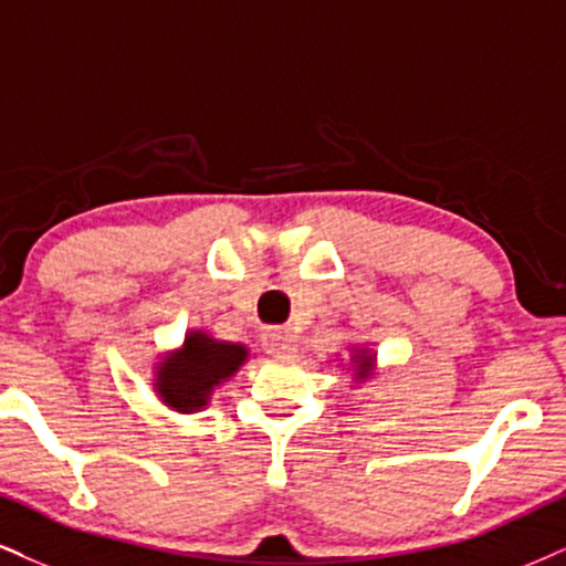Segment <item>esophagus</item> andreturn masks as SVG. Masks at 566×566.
<instances>
[{"instance_id": "1", "label": "esophagus", "mask_w": 566, "mask_h": 566, "mask_svg": "<svg viewBox=\"0 0 566 566\" xmlns=\"http://www.w3.org/2000/svg\"><path fill=\"white\" fill-rule=\"evenodd\" d=\"M262 346L268 354H289L294 352L296 338L294 333L285 331V327H268V331L262 333Z\"/></svg>"}]
</instances>
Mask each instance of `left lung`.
<instances>
[{
	"label": "left lung",
	"instance_id": "obj_1",
	"mask_svg": "<svg viewBox=\"0 0 566 566\" xmlns=\"http://www.w3.org/2000/svg\"><path fill=\"white\" fill-rule=\"evenodd\" d=\"M369 367H373V365H369V357L367 359H361V365H359V378H365V375L369 373Z\"/></svg>",
	"mask_w": 566,
	"mask_h": 566
}]
</instances>
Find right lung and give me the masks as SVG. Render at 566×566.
<instances>
[{"mask_svg": "<svg viewBox=\"0 0 566 566\" xmlns=\"http://www.w3.org/2000/svg\"><path fill=\"white\" fill-rule=\"evenodd\" d=\"M247 359V348L235 344H220L201 333L186 338L184 352L167 357L157 369V388L167 407L178 411H197L207 407L209 394L220 380L230 378L241 361Z\"/></svg>", "mask_w": 566, "mask_h": 566, "instance_id": "add662e5", "label": "right lung"}]
</instances>
